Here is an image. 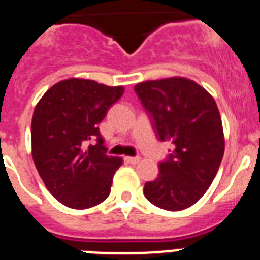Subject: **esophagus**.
Wrapping results in <instances>:
<instances>
[{
    "label": "esophagus",
    "mask_w": 260,
    "mask_h": 260,
    "mask_svg": "<svg viewBox=\"0 0 260 260\" xmlns=\"http://www.w3.org/2000/svg\"><path fill=\"white\" fill-rule=\"evenodd\" d=\"M125 162L132 164V165H136V164L140 162V158L139 156H125Z\"/></svg>",
    "instance_id": "34e87169"
}]
</instances>
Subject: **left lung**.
Wrapping results in <instances>:
<instances>
[{
	"instance_id": "1",
	"label": "left lung",
	"mask_w": 260,
	"mask_h": 260,
	"mask_svg": "<svg viewBox=\"0 0 260 260\" xmlns=\"http://www.w3.org/2000/svg\"><path fill=\"white\" fill-rule=\"evenodd\" d=\"M135 91L156 138L174 144L169 158L159 164L158 177L144 184V196L169 211L191 207L211 185L225 151L217 104L187 77L147 80L138 83Z\"/></svg>"
}]
</instances>
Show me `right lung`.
Instances as JSON below:
<instances>
[{"label":"right lung","mask_w":260,"mask_h":260,"mask_svg":"<svg viewBox=\"0 0 260 260\" xmlns=\"http://www.w3.org/2000/svg\"><path fill=\"white\" fill-rule=\"evenodd\" d=\"M122 94V86L71 77L50 87L35 106L34 164L49 192L67 207L90 209L110 193L122 159L106 154L98 124ZM91 140L97 143L89 145Z\"/></svg>","instance_id":"right-lung-1"}]
</instances>
